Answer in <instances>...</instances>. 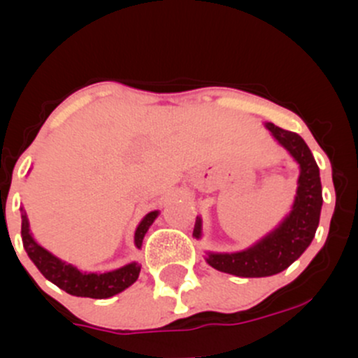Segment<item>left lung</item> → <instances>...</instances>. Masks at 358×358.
Returning a JSON list of instances; mask_svg holds the SVG:
<instances>
[{
    "mask_svg": "<svg viewBox=\"0 0 358 358\" xmlns=\"http://www.w3.org/2000/svg\"><path fill=\"white\" fill-rule=\"evenodd\" d=\"M264 126L278 145L285 148L298 163V188L289 213H286L273 231L248 249L236 252H205L208 266L239 278H266L289 268L313 241L323 205L320 168L305 139L296 133L274 126L273 122H264ZM193 237L196 241L202 239V217H196Z\"/></svg>",
    "mask_w": 358,
    "mask_h": 358,
    "instance_id": "left-lung-1",
    "label": "left lung"
}]
</instances>
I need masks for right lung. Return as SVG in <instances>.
<instances>
[{"label":"right lung","instance_id":"add662e5","mask_svg":"<svg viewBox=\"0 0 358 358\" xmlns=\"http://www.w3.org/2000/svg\"><path fill=\"white\" fill-rule=\"evenodd\" d=\"M20 210H22V241L28 257L48 281L59 286L65 293L80 298L104 299L121 293L126 287L136 282L139 271H141V264L136 261L127 262L121 268L106 271V273H85L71 262L62 261L60 257H57L55 254H52L50 250H47L35 241L34 234L30 231V220H28L27 212L23 207ZM158 215V210L146 213L138 224L136 231H134V245L138 249H141L148 229L151 227Z\"/></svg>","mask_w":358,"mask_h":358}]
</instances>
